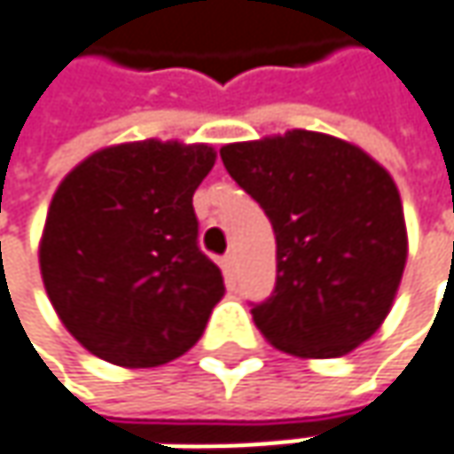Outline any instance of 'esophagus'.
Listing matches in <instances>:
<instances>
[{
	"label": "esophagus",
	"instance_id": "1",
	"mask_svg": "<svg viewBox=\"0 0 454 454\" xmlns=\"http://www.w3.org/2000/svg\"><path fill=\"white\" fill-rule=\"evenodd\" d=\"M221 267H223V275L231 280L233 272H236V254H226V256L221 259Z\"/></svg>",
	"mask_w": 454,
	"mask_h": 454
}]
</instances>
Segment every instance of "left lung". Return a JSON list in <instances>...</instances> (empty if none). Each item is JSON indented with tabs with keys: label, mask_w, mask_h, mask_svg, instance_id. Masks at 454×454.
Listing matches in <instances>:
<instances>
[{
	"label": "left lung",
	"mask_w": 454,
	"mask_h": 454,
	"mask_svg": "<svg viewBox=\"0 0 454 454\" xmlns=\"http://www.w3.org/2000/svg\"><path fill=\"white\" fill-rule=\"evenodd\" d=\"M221 159L267 213L278 282L252 303L256 329L295 357H341L383 324L406 267L390 174L362 148L313 130L231 144Z\"/></svg>",
	"instance_id": "1"
}]
</instances>
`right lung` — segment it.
Wrapping results in <instances>:
<instances>
[{
	"mask_svg": "<svg viewBox=\"0 0 454 454\" xmlns=\"http://www.w3.org/2000/svg\"><path fill=\"white\" fill-rule=\"evenodd\" d=\"M213 164L205 144L151 138L97 151L56 190L41 241L45 293L99 360L156 367L205 332L226 293L192 207Z\"/></svg>",
	"mask_w": 454,
	"mask_h": 454,
	"instance_id": "1",
	"label": "right lung"
}]
</instances>
